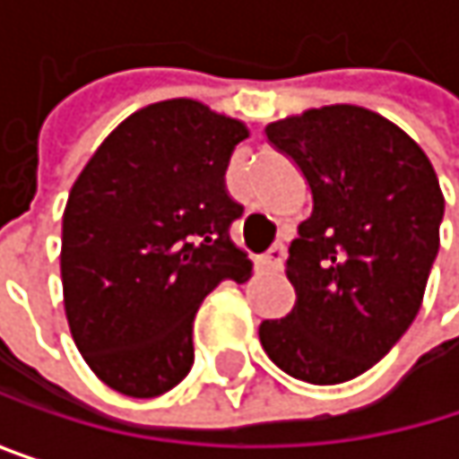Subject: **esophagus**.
<instances>
[{
  "instance_id": "obj_1",
  "label": "esophagus",
  "mask_w": 459,
  "mask_h": 459,
  "mask_svg": "<svg viewBox=\"0 0 459 459\" xmlns=\"http://www.w3.org/2000/svg\"><path fill=\"white\" fill-rule=\"evenodd\" d=\"M281 260H284V244H273V247L260 257V263H263L265 268H279Z\"/></svg>"
}]
</instances>
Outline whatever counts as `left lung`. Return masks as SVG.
<instances>
[{
	"instance_id": "obj_1",
	"label": "left lung",
	"mask_w": 459,
	"mask_h": 459,
	"mask_svg": "<svg viewBox=\"0 0 459 459\" xmlns=\"http://www.w3.org/2000/svg\"><path fill=\"white\" fill-rule=\"evenodd\" d=\"M265 135L300 167L314 212L290 244L295 306L260 324L263 351L314 385L353 380L422 306L444 218L436 169L402 127L351 103L271 122Z\"/></svg>"
}]
</instances>
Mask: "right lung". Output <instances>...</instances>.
Listing matches in <instances>:
<instances>
[{
	"mask_svg": "<svg viewBox=\"0 0 459 459\" xmlns=\"http://www.w3.org/2000/svg\"><path fill=\"white\" fill-rule=\"evenodd\" d=\"M249 130L191 98L130 114L98 145L63 212L60 279L71 337L114 391L153 399L194 364V316L226 279L252 276L230 241L226 188Z\"/></svg>",
	"mask_w": 459,
	"mask_h": 459,
	"instance_id": "obj_1",
	"label": "right lung"
}]
</instances>
